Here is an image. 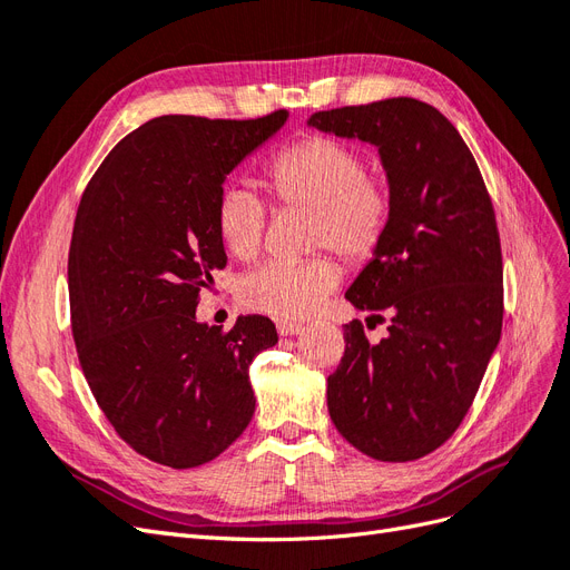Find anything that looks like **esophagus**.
<instances>
[{"label":"esophagus","mask_w":570,"mask_h":570,"mask_svg":"<svg viewBox=\"0 0 570 570\" xmlns=\"http://www.w3.org/2000/svg\"><path fill=\"white\" fill-rule=\"evenodd\" d=\"M275 327H278V333L283 337H292V335L302 333V323H297V321H278L275 323Z\"/></svg>","instance_id":"obj_1"}]
</instances>
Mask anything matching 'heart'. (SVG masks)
I'll list each match as a JSON object with an SVG mask.
<instances>
[{"mask_svg":"<svg viewBox=\"0 0 570 570\" xmlns=\"http://www.w3.org/2000/svg\"><path fill=\"white\" fill-rule=\"evenodd\" d=\"M266 185L283 204L314 209L312 245L333 247L352 264L368 262L381 247L390 220L387 187L366 176L361 154L335 137H304L281 149L266 166ZM266 204L243 185L223 187L214 223L223 249L249 262L264 245ZM340 268L327 256L299 264L268 262L239 281V299L254 312L299 318L331 295Z\"/></svg>","mask_w":570,"mask_h":570,"instance_id":"obj_1","label":"heart"}]
</instances>
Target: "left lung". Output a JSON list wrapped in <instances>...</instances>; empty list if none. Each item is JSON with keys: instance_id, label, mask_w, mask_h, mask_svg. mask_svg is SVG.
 Returning <instances> with one entry per match:
<instances>
[{"instance_id": "obj_1", "label": "left lung", "mask_w": 570, "mask_h": 570, "mask_svg": "<svg viewBox=\"0 0 570 570\" xmlns=\"http://www.w3.org/2000/svg\"><path fill=\"white\" fill-rule=\"evenodd\" d=\"M306 126L373 145L390 193L383 243L344 295L368 318L387 314V337L371 344L358 321L344 325L327 411L366 456L421 459L463 421L502 335L490 195L459 130L425 101L316 111Z\"/></svg>"}]
</instances>
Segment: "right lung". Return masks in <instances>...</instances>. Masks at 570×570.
Instances as JSON below:
<instances>
[{
    "instance_id": "1",
    "label": "right lung",
    "mask_w": 570,
    "mask_h": 570,
    "mask_svg": "<svg viewBox=\"0 0 570 570\" xmlns=\"http://www.w3.org/2000/svg\"><path fill=\"white\" fill-rule=\"evenodd\" d=\"M287 116L151 118L78 206L68 295L82 373L116 433L170 469L216 459L254 416L249 366L278 342L273 321L237 316L223 333L197 304L228 262L214 223L223 183Z\"/></svg>"
}]
</instances>
